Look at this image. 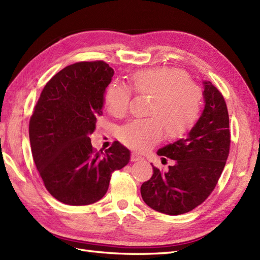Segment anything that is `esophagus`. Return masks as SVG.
<instances>
[{
	"label": "esophagus",
	"mask_w": 260,
	"mask_h": 260,
	"mask_svg": "<svg viewBox=\"0 0 260 260\" xmlns=\"http://www.w3.org/2000/svg\"><path fill=\"white\" fill-rule=\"evenodd\" d=\"M143 157L141 155H138L137 153H132V156H131V160L132 161H138V160H142Z\"/></svg>",
	"instance_id": "obj_1"
}]
</instances>
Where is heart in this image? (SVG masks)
Wrapping results in <instances>:
<instances>
[{
	"mask_svg": "<svg viewBox=\"0 0 260 260\" xmlns=\"http://www.w3.org/2000/svg\"><path fill=\"white\" fill-rule=\"evenodd\" d=\"M131 84L136 93L152 95L153 100L148 108L152 117L135 119L119 129V140L128 147L148 149L161 140L165 128L168 136L177 137L196 123L202 94L185 72L172 68L140 71L131 77ZM131 96L129 88L123 84H110L105 93L108 112L116 117L124 116Z\"/></svg>",
	"mask_w": 260,
	"mask_h": 260,
	"instance_id": "1",
	"label": "heart"
}]
</instances>
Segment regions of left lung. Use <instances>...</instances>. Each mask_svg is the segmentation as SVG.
<instances>
[{"instance_id": "left-lung-1", "label": "left lung", "mask_w": 260, "mask_h": 260, "mask_svg": "<svg viewBox=\"0 0 260 260\" xmlns=\"http://www.w3.org/2000/svg\"><path fill=\"white\" fill-rule=\"evenodd\" d=\"M204 110L184 138L165 145L157 155L175 160L141 187L145 204L166 215H182L201 205L215 188L229 154L231 133L224 98L212 82L203 81Z\"/></svg>"}]
</instances>
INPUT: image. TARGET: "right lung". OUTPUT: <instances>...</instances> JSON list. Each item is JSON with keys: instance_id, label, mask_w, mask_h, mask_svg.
<instances>
[{"instance_id": "add662e5", "label": "right lung", "mask_w": 260, "mask_h": 260, "mask_svg": "<svg viewBox=\"0 0 260 260\" xmlns=\"http://www.w3.org/2000/svg\"><path fill=\"white\" fill-rule=\"evenodd\" d=\"M114 70L98 62L66 66L42 90L28 133L33 159L46 189L58 202L83 206L106 194L111 175L128 164L129 149L115 142L95 152L89 136L102 115Z\"/></svg>"}]
</instances>
